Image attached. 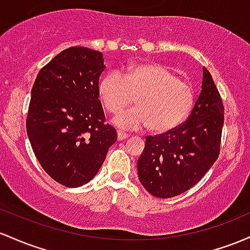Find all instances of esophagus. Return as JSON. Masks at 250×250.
Instances as JSON below:
<instances>
[{
    "mask_svg": "<svg viewBox=\"0 0 250 250\" xmlns=\"http://www.w3.org/2000/svg\"><path fill=\"white\" fill-rule=\"evenodd\" d=\"M128 137H130V134L122 132V131H118V132H117V138H118V140H124V139H127Z\"/></svg>",
    "mask_w": 250,
    "mask_h": 250,
    "instance_id": "34e87169",
    "label": "esophagus"
}]
</instances>
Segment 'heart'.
Segmentation results:
<instances>
[{"label":"heart","mask_w":250,"mask_h":250,"mask_svg":"<svg viewBox=\"0 0 250 250\" xmlns=\"http://www.w3.org/2000/svg\"><path fill=\"white\" fill-rule=\"evenodd\" d=\"M98 94L108 113L127 107L136 97V107L114 117L120 128L148 126L153 133H167L183 124L191 111L193 88L169 67L155 62L128 66L124 72L106 73L98 83Z\"/></svg>","instance_id":"obj_1"}]
</instances>
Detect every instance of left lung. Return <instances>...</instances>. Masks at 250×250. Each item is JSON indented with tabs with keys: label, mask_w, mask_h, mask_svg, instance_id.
<instances>
[{
	"label": "left lung",
	"mask_w": 250,
	"mask_h": 250,
	"mask_svg": "<svg viewBox=\"0 0 250 250\" xmlns=\"http://www.w3.org/2000/svg\"><path fill=\"white\" fill-rule=\"evenodd\" d=\"M223 113L221 95L203 67L201 94L187 122L170 132L145 138L137 170L146 191L170 198L201 181L220 155Z\"/></svg>",
	"instance_id": "left-lung-1"
}]
</instances>
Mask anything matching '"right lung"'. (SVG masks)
I'll list each match as a JSON object with an SVG mask.
<instances>
[{
  "mask_svg": "<svg viewBox=\"0 0 250 250\" xmlns=\"http://www.w3.org/2000/svg\"><path fill=\"white\" fill-rule=\"evenodd\" d=\"M104 69L102 53L71 47L42 67L33 85L28 138L43 170L64 187L93 179L117 140L98 99Z\"/></svg>",
  "mask_w": 250,
  "mask_h": 250,
  "instance_id": "add662e5",
  "label": "right lung"
}]
</instances>
